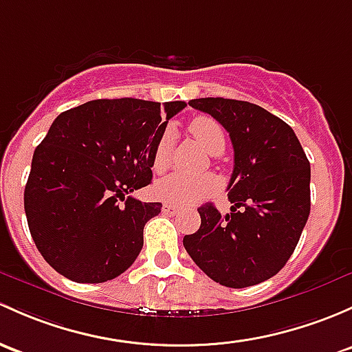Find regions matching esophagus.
Returning <instances> with one entry per match:
<instances>
[{
    "instance_id": "34e87169",
    "label": "esophagus",
    "mask_w": 352,
    "mask_h": 352,
    "mask_svg": "<svg viewBox=\"0 0 352 352\" xmlns=\"http://www.w3.org/2000/svg\"><path fill=\"white\" fill-rule=\"evenodd\" d=\"M162 210H164L165 214H175L177 210H179V207L173 206V204H168V202H165V204L162 206Z\"/></svg>"
}]
</instances>
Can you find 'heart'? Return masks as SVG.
<instances>
[{
	"label": "heart",
	"mask_w": 352,
	"mask_h": 352,
	"mask_svg": "<svg viewBox=\"0 0 352 352\" xmlns=\"http://www.w3.org/2000/svg\"><path fill=\"white\" fill-rule=\"evenodd\" d=\"M188 131L195 140L209 151L210 155H221L224 151L226 136L224 129L210 116H195L188 123ZM175 143V135L172 129H166L155 146L151 168L157 173L166 172L172 162V150ZM219 187V180L212 173L204 175H186V173H172L155 186V195L170 204H190L199 199L210 195Z\"/></svg>",
	"instance_id": "b5f03b06"
}]
</instances>
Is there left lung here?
<instances>
[{
  "mask_svg": "<svg viewBox=\"0 0 352 352\" xmlns=\"http://www.w3.org/2000/svg\"><path fill=\"white\" fill-rule=\"evenodd\" d=\"M229 133L234 168L231 212L199 207L201 228L184 236L194 263L214 282L244 288L265 282L294 253L310 214V164L294 129L248 101L192 99Z\"/></svg>",
  "mask_w": 352,
  "mask_h": 352,
  "instance_id": "left-lung-1",
  "label": "left lung"
}]
</instances>
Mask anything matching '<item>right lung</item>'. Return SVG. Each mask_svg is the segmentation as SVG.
Segmentation results:
<instances>
[{"mask_svg":"<svg viewBox=\"0 0 352 352\" xmlns=\"http://www.w3.org/2000/svg\"><path fill=\"white\" fill-rule=\"evenodd\" d=\"M184 101L96 99L58 114L35 148L25 187L32 238L55 272L102 283L126 272L143 228L162 210L131 192L151 182V158Z\"/></svg>","mask_w":352,"mask_h":352,"instance_id":"add662e5","label":"right lung"}]
</instances>
